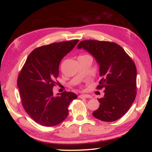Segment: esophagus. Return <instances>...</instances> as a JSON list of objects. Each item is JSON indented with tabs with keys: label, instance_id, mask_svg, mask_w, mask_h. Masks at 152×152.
<instances>
[{
	"label": "esophagus",
	"instance_id": "1",
	"mask_svg": "<svg viewBox=\"0 0 152 152\" xmlns=\"http://www.w3.org/2000/svg\"><path fill=\"white\" fill-rule=\"evenodd\" d=\"M91 96L88 94H80L79 95V98L80 99H86V98H91Z\"/></svg>",
	"mask_w": 152,
	"mask_h": 152
}]
</instances>
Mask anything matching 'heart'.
<instances>
[{
    "label": "heart",
    "instance_id": "1",
    "mask_svg": "<svg viewBox=\"0 0 152 152\" xmlns=\"http://www.w3.org/2000/svg\"><path fill=\"white\" fill-rule=\"evenodd\" d=\"M84 56H87V55H84Z\"/></svg>",
    "mask_w": 152,
    "mask_h": 152
}]
</instances>
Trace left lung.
I'll return each instance as SVG.
<instances>
[{
	"mask_svg": "<svg viewBox=\"0 0 152 152\" xmlns=\"http://www.w3.org/2000/svg\"><path fill=\"white\" fill-rule=\"evenodd\" d=\"M83 48L96 59L101 80L98 89L104 88V96L98 99L99 109L92 115L102 121L111 122L122 117L135 101L137 94V69L132 59L114 42L84 40Z\"/></svg>",
	"mask_w": 152,
	"mask_h": 152,
	"instance_id": "8db88e82",
	"label": "left lung"
}]
</instances>
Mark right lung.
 Listing matches in <instances>:
<instances>
[{
    "instance_id": "right-lung-1",
    "label": "right lung",
    "mask_w": 152,
    "mask_h": 152,
    "mask_svg": "<svg viewBox=\"0 0 152 152\" xmlns=\"http://www.w3.org/2000/svg\"><path fill=\"white\" fill-rule=\"evenodd\" d=\"M78 39L53 43L35 49L27 58L17 79L24 109L38 124L52 127L68 117V106L77 95L66 91L53 95L59 65Z\"/></svg>"
}]
</instances>
